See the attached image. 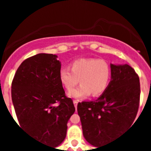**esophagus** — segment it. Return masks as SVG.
<instances>
[{
	"label": "esophagus",
	"mask_w": 151,
	"mask_h": 151,
	"mask_svg": "<svg viewBox=\"0 0 151 151\" xmlns=\"http://www.w3.org/2000/svg\"><path fill=\"white\" fill-rule=\"evenodd\" d=\"M73 104H74L75 107H76V108H77V105H78V101H76V100H74V101H73Z\"/></svg>",
	"instance_id": "obj_1"
}]
</instances>
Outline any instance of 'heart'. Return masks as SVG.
<instances>
[{
  "label": "heart",
  "instance_id": "b5f03b06",
  "mask_svg": "<svg viewBox=\"0 0 151 151\" xmlns=\"http://www.w3.org/2000/svg\"><path fill=\"white\" fill-rule=\"evenodd\" d=\"M111 69L104 60L82 58L73 61L70 69L63 68L60 71L61 84L67 90H71L80 81L78 88L68 93V96L76 99H84L91 94L94 97L101 95L110 83Z\"/></svg>",
  "mask_w": 151,
  "mask_h": 151
}]
</instances>
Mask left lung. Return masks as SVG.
<instances>
[{
  "instance_id": "1",
  "label": "left lung",
  "mask_w": 151,
  "mask_h": 151,
  "mask_svg": "<svg viewBox=\"0 0 151 151\" xmlns=\"http://www.w3.org/2000/svg\"><path fill=\"white\" fill-rule=\"evenodd\" d=\"M107 88L96 101L78 103V114L85 140L100 147L115 139L132 125L138 113L140 82L128 64H112Z\"/></svg>"
}]
</instances>
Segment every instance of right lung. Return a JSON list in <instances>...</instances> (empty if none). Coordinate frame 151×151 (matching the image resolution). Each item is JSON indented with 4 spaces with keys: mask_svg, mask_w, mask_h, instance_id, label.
Masks as SVG:
<instances>
[{
    "mask_svg": "<svg viewBox=\"0 0 151 151\" xmlns=\"http://www.w3.org/2000/svg\"><path fill=\"white\" fill-rule=\"evenodd\" d=\"M60 69L55 54H36L21 63L12 82V101L20 126L52 147L64 141L76 110L71 98L65 96Z\"/></svg>",
    "mask_w": 151,
    "mask_h": 151,
    "instance_id": "obj_1",
    "label": "right lung"
}]
</instances>
